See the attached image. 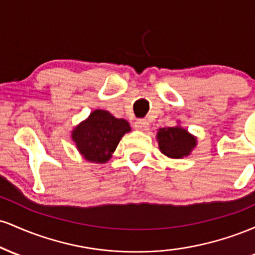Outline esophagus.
Wrapping results in <instances>:
<instances>
[{"instance_id":"1","label":"esophagus","mask_w":255,"mask_h":255,"mask_svg":"<svg viewBox=\"0 0 255 255\" xmlns=\"http://www.w3.org/2000/svg\"><path fill=\"white\" fill-rule=\"evenodd\" d=\"M134 127H135L136 129L145 131V130H148V127H150V125H148L147 120H145V119H137L136 121L134 122Z\"/></svg>"}]
</instances>
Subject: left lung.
Masks as SVG:
<instances>
[{
	"instance_id": "left-lung-1",
	"label": "left lung",
	"mask_w": 255,
	"mask_h": 255,
	"mask_svg": "<svg viewBox=\"0 0 255 255\" xmlns=\"http://www.w3.org/2000/svg\"><path fill=\"white\" fill-rule=\"evenodd\" d=\"M158 144L162 153L170 158L188 156L195 146V137L180 127L160 128L157 134Z\"/></svg>"
}]
</instances>
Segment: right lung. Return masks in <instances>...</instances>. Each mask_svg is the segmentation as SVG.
Wrapping results in <instances>:
<instances>
[{"instance_id": "obj_1", "label": "right lung", "mask_w": 255, "mask_h": 255, "mask_svg": "<svg viewBox=\"0 0 255 255\" xmlns=\"http://www.w3.org/2000/svg\"><path fill=\"white\" fill-rule=\"evenodd\" d=\"M129 130V124L126 120L116 119L105 110H96L73 130L72 137L87 160L105 163L110 159L121 137Z\"/></svg>"}]
</instances>
